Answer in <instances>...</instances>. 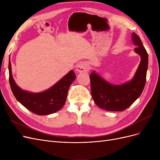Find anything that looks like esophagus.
Here are the masks:
<instances>
[{"label": "esophagus", "instance_id": "obj_1", "mask_svg": "<svg viewBox=\"0 0 160 160\" xmlns=\"http://www.w3.org/2000/svg\"><path fill=\"white\" fill-rule=\"evenodd\" d=\"M76 70L79 72H87L89 71V66L86 62H81L77 66Z\"/></svg>", "mask_w": 160, "mask_h": 160}]
</instances>
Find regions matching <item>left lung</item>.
<instances>
[{"label":"left lung","mask_w":160,"mask_h":160,"mask_svg":"<svg viewBox=\"0 0 160 160\" xmlns=\"http://www.w3.org/2000/svg\"><path fill=\"white\" fill-rule=\"evenodd\" d=\"M132 41L136 46L135 52L141 57L133 78L122 85H116L104 80L95 71L89 75L91 93L96 105L111 111H122L128 108L141 95L146 81L148 54L139 37L132 33Z\"/></svg>","instance_id":"1"}]
</instances>
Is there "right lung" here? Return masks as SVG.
Instances as JSON below:
<instances>
[{"mask_svg": "<svg viewBox=\"0 0 160 160\" xmlns=\"http://www.w3.org/2000/svg\"><path fill=\"white\" fill-rule=\"evenodd\" d=\"M9 83L14 96L24 107L38 115H47L60 110L66 101L71 84L76 78L71 70L51 88L41 93H31L21 89L16 84L12 75L9 59Z\"/></svg>", "mask_w": 160, "mask_h": 160, "instance_id": "obj_1", "label": "right lung"}]
</instances>
